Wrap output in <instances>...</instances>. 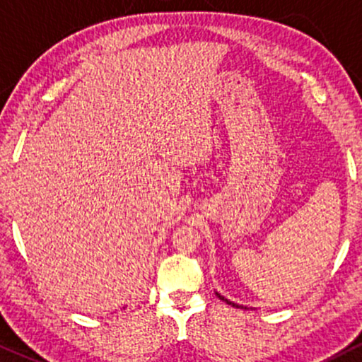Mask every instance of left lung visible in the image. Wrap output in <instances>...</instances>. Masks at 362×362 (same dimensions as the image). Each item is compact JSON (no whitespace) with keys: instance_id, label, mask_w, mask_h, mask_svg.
Returning <instances> with one entry per match:
<instances>
[{"instance_id":"obj_1","label":"left lung","mask_w":362,"mask_h":362,"mask_svg":"<svg viewBox=\"0 0 362 362\" xmlns=\"http://www.w3.org/2000/svg\"><path fill=\"white\" fill-rule=\"evenodd\" d=\"M216 296H218V298H219V300H223L224 303H228V305L235 306V308H243V310H247V306H243V305H236V303H233V301H230V300H226V298H224V296H221V294H219V293H216Z\"/></svg>"}]
</instances>
